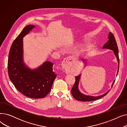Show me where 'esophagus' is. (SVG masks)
I'll list each match as a JSON object with an SVG mask.
<instances>
[{
    "instance_id": "obj_1",
    "label": "esophagus",
    "mask_w": 127,
    "mask_h": 127,
    "mask_svg": "<svg viewBox=\"0 0 127 127\" xmlns=\"http://www.w3.org/2000/svg\"><path fill=\"white\" fill-rule=\"evenodd\" d=\"M76 60L71 56L68 57L66 58L63 63V67L65 69V72L68 74L71 71L76 64Z\"/></svg>"
}]
</instances>
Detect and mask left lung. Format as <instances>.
<instances>
[{"instance_id":"8db88e82","label":"left lung","mask_w":127,"mask_h":127,"mask_svg":"<svg viewBox=\"0 0 127 127\" xmlns=\"http://www.w3.org/2000/svg\"><path fill=\"white\" fill-rule=\"evenodd\" d=\"M108 39H109L108 41L103 45V46L102 47V48L111 49V50H113V52H114V55L117 58V60L118 63V70H117V75H116V76H117L118 70H119V56H118V47H117V43L116 42L115 38L114 37V36L111 32H109V33ZM83 62H84V60H83ZM80 77H81V74L79 75L78 76L76 77L75 83L74 86H72V89L71 90V94L72 95L73 97L75 98V99L77 100L81 101H91L96 100L100 99L101 98H102L103 96H104L105 95H106L110 91V90H109L107 92L105 93V94H104L102 95H100V96H97V97L85 95L80 92V91L78 89V85H79V82L80 81ZM115 81V80L113 81L112 85V87L113 84L114 83Z\"/></svg>"}]
</instances>
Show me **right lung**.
Returning <instances> with one entry per match:
<instances>
[{"mask_svg": "<svg viewBox=\"0 0 127 127\" xmlns=\"http://www.w3.org/2000/svg\"><path fill=\"white\" fill-rule=\"evenodd\" d=\"M35 27L32 25L25 27L13 42L9 53L8 71L11 81L20 93L28 97L38 99L50 92L57 75L52 71L53 64L49 61L31 69L23 61V37Z\"/></svg>", "mask_w": 127, "mask_h": 127, "instance_id": "right-lung-1", "label": "right lung"}]
</instances>
